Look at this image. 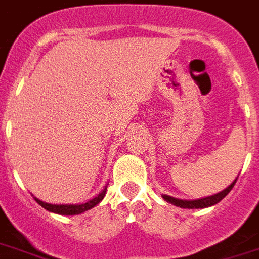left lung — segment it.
<instances>
[{"label": "left lung", "instance_id": "obj_1", "mask_svg": "<svg viewBox=\"0 0 259 259\" xmlns=\"http://www.w3.org/2000/svg\"><path fill=\"white\" fill-rule=\"evenodd\" d=\"M238 178L235 179L232 183H231V186L223 190L219 194H214V195L211 196H206V198H202V199H195V201H184V199H178V198H174V196H169V195H162L165 201L169 202V203H172L175 206H179V207H183V209H203V207H209V206H213L215 203H219L221 199H224L225 196L228 195V192L232 190V187L235 186V183H236Z\"/></svg>", "mask_w": 259, "mask_h": 259}]
</instances>
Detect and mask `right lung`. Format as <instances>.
I'll use <instances>...</instances> for the list:
<instances>
[{"instance_id": "obj_1", "label": "right lung", "mask_w": 259, "mask_h": 259, "mask_svg": "<svg viewBox=\"0 0 259 259\" xmlns=\"http://www.w3.org/2000/svg\"><path fill=\"white\" fill-rule=\"evenodd\" d=\"M105 194H106V188H104L102 191L98 194V195L90 199L85 203H80V205H52V203H46V202H42L38 198H35V201L38 202L42 207H45L46 210L52 211V213H57V214L63 215H73V214H80L83 211H87L93 209L94 206H97L102 199H104Z\"/></svg>"}]
</instances>
